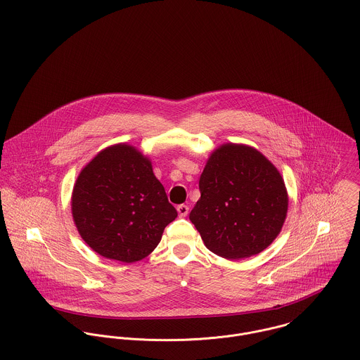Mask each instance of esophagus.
<instances>
[{"mask_svg":"<svg viewBox=\"0 0 360 360\" xmlns=\"http://www.w3.org/2000/svg\"><path fill=\"white\" fill-rule=\"evenodd\" d=\"M176 210H178L179 217H186V215L189 214V207H188V205H185V204L178 205V207H176Z\"/></svg>","mask_w":360,"mask_h":360,"instance_id":"esophagus-1","label":"esophagus"}]
</instances>
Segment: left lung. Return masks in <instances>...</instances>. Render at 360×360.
I'll use <instances>...</instances> for the list:
<instances>
[{
  "label": "left lung",
  "instance_id": "left-lung-1",
  "mask_svg": "<svg viewBox=\"0 0 360 360\" xmlns=\"http://www.w3.org/2000/svg\"><path fill=\"white\" fill-rule=\"evenodd\" d=\"M189 219L205 247L226 259L264 251L283 228L288 195L278 168L257 149L224 143L208 158Z\"/></svg>",
  "mask_w": 360,
  "mask_h": 360
}]
</instances>
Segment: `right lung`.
I'll return each mask as SVG.
<instances>
[{"label":"right lung","instance_id":"right-lung-1","mask_svg":"<svg viewBox=\"0 0 360 360\" xmlns=\"http://www.w3.org/2000/svg\"><path fill=\"white\" fill-rule=\"evenodd\" d=\"M72 215L84 240L99 255L132 264L160 243L178 212L155 176L152 161L128 143L101 150L79 174Z\"/></svg>","mask_w":360,"mask_h":360}]
</instances>
